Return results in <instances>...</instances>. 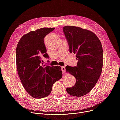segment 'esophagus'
Wrapping results in <instances>:
<instances>
[{"label":"esophagus","instance_id":"obj_1","mask_svg":"<svg viewBox=\"0 0 120 120\" xmlns=\"http://www.w3.org/2000/svg\"><path fill=\"white\" fill-rule=\"evenodd\" d=\"M61 69H62V71L63 72V73H65V66H62L61 67Z\"/></svg>","mask_w":120,"mask_h":120}]
</instances>
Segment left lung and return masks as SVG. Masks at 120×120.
I'll return each instance as SVG.
<instances>
[{
	"instance_id": "1",
	"label": "left lung",
	"mask_w": 120,
	"mask_h": 120,
	"mask_svg": "<svg viewBox=\"0 0 120 120\" xmlns=\"http://www.w3.org/2000/svg\"><path fill=\"white\" fill-rule=\"evenodd\" d=\"M63 32L69 52L76 54V66H66L67 73L76 79L75 84L67 88L70 95L81 97L88 94L97 83L102 68L103 51L101 43L92 32L79 27L67 26Z\"/></svg>"
}]
</instances>
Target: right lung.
I'll use <instances>...</instances> for the list:
<instances>
[{
	"label": "right lung",
	"instance_id": "1",
	"mask_svg": "<svg viewBox=\"0 0 120 120\" xmlns=\"http://www.w3.org/2000/svg\"><path fill=\"white\" fill-rule=\"evenodd\" d=\"M54 29L44 27L31 31L21 38L16 46V64L19 75L25 90L34 98L48 96L53 84L62 77L60 66H45L42 62L43 57H49L44 38Z\"/></svg>",
	"mask_w": 120,
	"mask_h": 120
}]
</instances>
